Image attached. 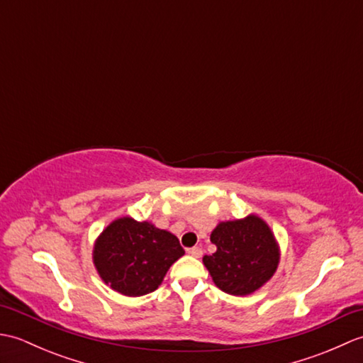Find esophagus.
Instances as JSON below:
<instances>
[{"label": "esophagus", "mask_w": 363, "mask_h": 363, "mask_svg": "<svg viewBox=\"0 0 363 363\" xmlns=\"http://www.w3.org/2000/svg\"><path fill=\"white\" fill-rule=\"evenodd\" d=\"M189 254H190V256H194V257H201L203 256V250L199 248V246H194V248L189 250Z\"/></svg>", "instance_id": "1"}]
</instances>
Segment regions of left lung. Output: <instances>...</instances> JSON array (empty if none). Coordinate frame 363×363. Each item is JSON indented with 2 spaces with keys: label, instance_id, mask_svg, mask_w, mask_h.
Returning a JSON list of instances; mask_svg holds the SVG:
<instances>
[{
  "label": "left lung",
  "instance_id": "8db88e82",
  "mask_svg": "<svg viewBox=\"0 0 363 363\" xmlns=\"http://www.w3.org/2000/svg\"><path fill=\"white\" fill-rule=\"evenodd\" d=\"M211 242L217 251L203 262L215 285L229 295H251L272 279L279 265V245L257 215L218 223Z\"/></svg>",
  "mask_w": 363,
  "mask_h": 363
}]
</instances>
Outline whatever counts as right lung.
Returning a JSON list of instances; mask_svg holds the SVG:
<instances>
[{
  "mask_svg": "<svg viewBox=\"0 0 363 363\" xmlns=\"http://www.w3.org/2000/svg\"><path fill=\"white\" fill-rule=\"evenodd\" d=\"M182 256L176 235L130 217L113 220L94 246L99 277L112 290L133 298L156 290L169 267Z\"/></svg>",
  "mask_w": 363,
  "mask_h": 363,
  "instance_id": "add662e5",
  "label": "right lung"
}]
</instances>
